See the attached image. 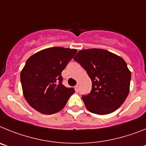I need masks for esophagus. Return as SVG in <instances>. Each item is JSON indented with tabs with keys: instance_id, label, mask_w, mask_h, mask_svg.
<instances>
[{
	"instance_id": "1",
	"label": "esophagus",
	"mask_w": 146,
	"mask_h": 146,
	"mask_svg": "<svg viewBox=\"0 0 146 146\" xmlns=\"http://www.w3.org/2000/svg\"><path fill=\"white\" fill-rule=\"evenodd\" d=\"M75 90H76V91H77V92L80 91V85L79 84H77L75 86Z\"/></svg>"
}]
</instances>
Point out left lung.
I'll return each mask as SVG.
<instances>
[{
    "mask_svg": "<svg viewBox=\"0 0 146 146\" xmlns=\"http://www.w3.org/2000/svg\"><path fill=\"white\" fill-rule=\"evenodd\" d=\"M86 70L92 88L82 96L88 111L106 115L116 110L129 92L131 72L122 58L102 49L79 51L74 58Z\"/></svg>",
    "mask_w": 146,
    "mask_h": 146,
    "instance_id": "1",
    "label": "left lung"
}]
</instances>
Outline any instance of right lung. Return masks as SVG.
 <instances>
[{"instance_id":"right-lung-1","label":"right lung","mask_w":146,"mask_h":146,"mask_svg":"<svg viewBox=\"0 0 146 146\" xmlns=\"http://www.w3.org/2000/svg\"><path fill=\"white\" fill-rule=\"evenodd\" d=\"M77 51L50 47L27 60L20 73V80L23 95L30 106L46 115L58 113L65 107L74 89L62 84L61 72Z\"/></svg>"}]
</instances>
